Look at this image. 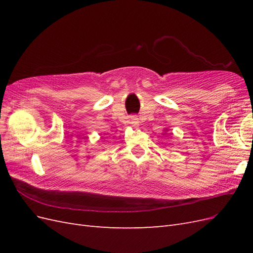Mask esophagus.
Segmentation results:
<instances>
[{
    "label": "esophagus",
    "mask_w": 253,
    "mask_h": 253,
    "mask_svg": "<svg viewBox=\"0 0 253 253\" xmlns=\"http://www.w3.org/2000/svg\"><path fill=\"white\" fill-rule=\"evenodd\" d=\"M138 118L137 117H134V116H132L131 118H129V124H131V126H134V127H136V126H138Z\"/></svg>",
    "instance_id": "obj_1"
}]
</instances>
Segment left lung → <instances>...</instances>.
<instances>
[{
  "mask_svg": "<svg viewBox=\"0 0 253 253\" xmlns=\"http://www.w3.org/2000/svg\"><path fill=\"white\" fill-rule=\"evenodd\" d=\"M165 131H166V132H167V129H165Z\"/></svg>",
  "mask_w": 253,
  "mask_h": 253,
  "instance_id": "left-lung-1",
  "label": "left lung"
}]
</instances>
